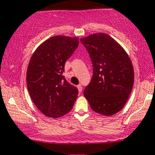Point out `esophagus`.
I'll use <instances>...</instances> for the list:
<instances>
[{
    "instance_id": "1",
    "label": "esophagus",
    "mask_w": 155,
    "mask_h": 155,
    "mask_svg": "<svg viewBox=\"0 0 155 155\" xmlns=\"http://www.w3.org/2000/svg\"><path fill=\"white\" fill-rule=\"evenodd\" d=\"M77 89H78V90H79V92H80L82 91V86H81V84H79V85H77Z\"/></svg>"
}]
</instances>
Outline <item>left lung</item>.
I'll return each instance as SVG.
<instances>
[{
    "label": "left lung",
    "mask_w": 155,
    "mask_h": 155,
    "mask_svg": "<svg viewBox=\"0 0 155 155\" xmlns=\"http://www.w3.org/2000/svg\"><path fill=\"white\" fill-rule=\"evenodd\" d=\"M80 41L93 66V76L84 95L94 111L112 116L122 110L132 91V62L122 46L106 33L91 34Z\"/></svg>",
    "instance_id": "1"
}]
</instances>
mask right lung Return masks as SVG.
<instances>
[{"mask_svg": "<svg viewBox=\"0 0 155 155\" xmlns=\"http://www.w3.org/2000/svg\"><path fill=\"white\" fill-rule=\"evenodd\" d=\"M78 37L55 35L37 47L27 70L29 95L45 116L59 118L72 109L78 90L63 76L66 60L79 46Z\"/></svg>", "mask_w": 155, "mask_h": 155, "instance_id": "1", "label": "right lung"}]
</instances>
